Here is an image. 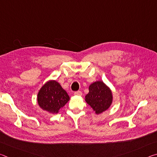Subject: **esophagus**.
Returning a JSON list of instances; mask_svg holds the SVG:
<instances>
[{"mask_svg":"<svg viewBox=\"0 0 157 157\" xmlns=\"http://www.w3.org/2000/svg\"><path fill=\"white\" fill-rule=\"evenodd\" d=\"M74 95H78V96H80V95H82V93L80 91H75V92H74Z\"/></svg>","mask_w":157,"mask_h":157,"instance_id":"34e87169","label":"esophagus"}]
</instances>
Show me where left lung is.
I'll use <instances>...</instances> for the list:
<instances>
[{
    "label": "left lung",
    "mask_w": 157,
    "mask_h": 157,
    "mask_svg": "<svg viewBox=\"0 0 157 157\" xmlns=\"http://www.w3.org/2000/svg\"><path fill=\"white\" fill-rule=\"evenodd\" d=\"M85 100L96 114L107 110L113 101L112 92L102 81H97L89 86Z\"/></svg>",
    "instance_id": "obj_1"
}]
</instances>
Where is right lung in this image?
I'll return each mask as SVG.
<instances>
[{
  "mask_svg": "<svg viewBox=\"0 0 157 157\" xmlns=\"http://www.w3.org/2000/svg\"><path fill=\"white\" fill-rule=\"evenodd\" d=\"M69 100L67 93L55 80L47 82L37 95L39 107L50 113H57Z\"/></svg>",
  "mask_w": 157,
  "mask_h": 157,
  "instance_id": "right-lung-1",
  "label": "right lung"
}]
</instances>
